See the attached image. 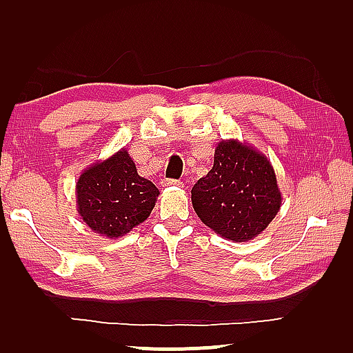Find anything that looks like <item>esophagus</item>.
<instances>
[{
	"instance_id": "obj_1",
	"label": "esophagus",
	"mask_w": 353,
	"mask_h": 353,
	"mask_svg": "<svg viewBox=\"0 0 353 353\" xmlns=\"http://www.w3.org/2000/svg\"><path fill=\"white\" fill-rule=\"evenodd\" d=\"M161 185L163 187H181L182 182L181 181H176V179H163Z\"/></svg>"
}]
</instances>
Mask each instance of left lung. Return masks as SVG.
Instances as JSON below:
<instances>
[{
	"instance_id": "left-lung-1",
	"label": "left lung",
	"mask_w": 353,
	"mask_h": 353,
	"mask_svg": "<svg viewBox=\"0 0 353 353\" xmlns=\"http://www.w3.org/2000/svg\"><path fill=\"white\" fill-rule=\"evenodd\" d=\"M192 205L203 224L217 235L250 241L280 211L281 192L274 166L245 142L221 141L211 171L192 188Z\"/></svg>"
}]
</instances>
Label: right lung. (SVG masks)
Instances as JSON below:
<instances>
[{"mask_svg": "<svg viewBox=\"0 0 353 353\" xmlns=\"http://www.w3.org/2000/svg\"><path fill=\"white\" fill-rule=\"evenodd\" d=\"M160 190L137 174L126 148L86 168L77 182V210L99 236L120 238L150 216Z\"/></svg>", "mask_w": 353, "mask_h": 353, "instance_id": "obj_1", "label": "right lung"}]
</instances>
